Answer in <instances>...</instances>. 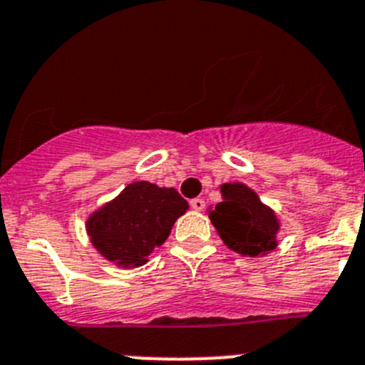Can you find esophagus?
I'll return each mask as SVG.
<instances>
[{"label": "esophagus", "mask_w": 365, "mask_h": 365, "mask_svg": "<svg viewBox=\"0 0 365 365\" xmlns=\"http://www.w3.org/2000/svg\"><path fill=\"white\" fill-rule=\"evenodd\" d=\"M190 206H192L195 212H202V210H205V206H206V202L202 199H199V197H197V199L190 200Z\"/></svg>", "instance_id": "obj_1"}]
</instances>
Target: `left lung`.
I'll use <instances>...</instances> for the list:
<instances>
[{
	"label": "left lung",
	"mask_w": 365,
	"mask_h": 365,
	"mask_svg": "<svg viewBox=\"0 0 365 365\" xmlns=\"http://www.w3.org/2000/svg\"><path fill=\"white\" fill-rule=\"evenodd\" d=\"M224 200L208 210V217L226 246L242 255H266L277 246L275 213L262 205L248 186L222 185Z\"/></svg>",
	"instance_id": "8db88e82"
}]
</instances>
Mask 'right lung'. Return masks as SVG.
Instances as JSON below:
<instances>
[{
  "instance_id": "add662e5",
  "label": "right lung",
  "mask_w": 365,
  "mask_h": 365,
  "mask_svg": "<svg viewBox=\"0 0 365 365\" xmlns=\"http://www.w3.org/2000/svg\"><path fill=\"white\" fill-rule=\"evenodd\" d=\"M188 202L173 188L133 182L88 219V235L103 257L119 266H143L165 242Z\"/></svg>"
}]
</instances>
